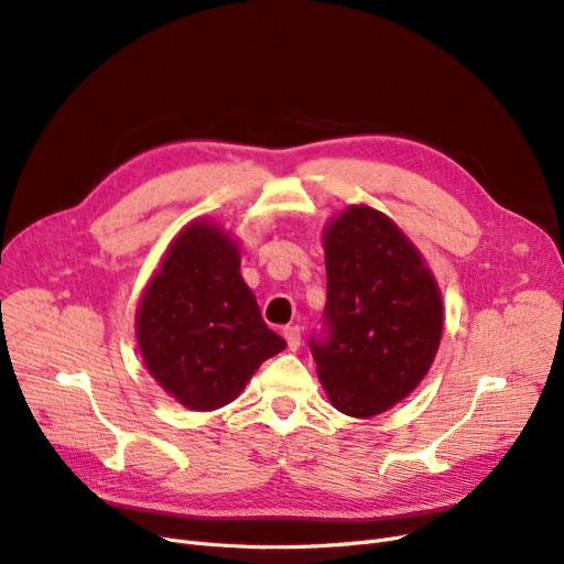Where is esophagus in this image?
Here are the masks:
<instances>
[{"label":"esophagus","mask_w":564,"mask_h":564,"mask_svg":"<svg viewBox=\"0 0 564 564\" xmlns=\"http://www.w3.org/2000/svg\"><path fill=\"white\" fill-rule=\"evenodd\" d=\"M284 338H286L289 348L299 350V346H301V327H299V324H292V327H284Z\"/></svg>","instance_id":"esophagus-1"}]
</instances>
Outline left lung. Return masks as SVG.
<instances>
[{
    "mask_svg": "<svg viewBox=\"0 0 564 564\" xmlns=\"http://www.w3.org/2000/svg\"><path fill=\"white\" fill-rule=\"evenodd\" d=\"M327 305L311 338L332 404L369 419L429 373L442 338V296L423 256L392 220L348 207L324 228Z\"/></svg>",
    "mask_w": 564,
    "mask_h": 564,
    "instance_id": "obj_1",
    "label": "left lung"
}]
</instances>
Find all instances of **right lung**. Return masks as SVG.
Returning <instances> with one entry per match:
<instances>
[{
	"label": "right lung",
	"mask_w": 564,
	"mask_h": 564,
	"mask_svg": "<svg viewBox=\"0 0 564 564\" xmlns=\"http://www.w3.org/2000/svg\"><path fill=\"white\" fill-rule=\"evenodd\" d=\"M135 338L152 379L195 412L232 402L286 348L240 275V247L212 220L185 226L166 249L135 311Z\"/></svg>",
	"instance_id": "1"
}]
</instances>
